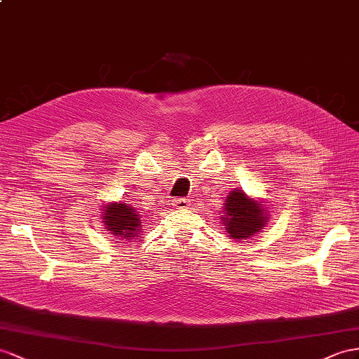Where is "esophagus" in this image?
<instances>
[{
    "label": "esophagus",
    "mask_w": 359,
    "mask_h": 359,
    "mask_svg": "<svg viewBox=\"0 0 359 359\" xmlns=\"http://www.w3.org/2000/svg\"><path fill=\"white\" fill-rule=\"evenodd\" d=\"M172 206L176 209H187L189 206V200L188 198H176L174 200Z\"/></svg>",
    "instance_id": "34e87169"
}]
</instances>
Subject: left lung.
<instances>
[{
	"instance_id": "1",
	"label": "left lung",
	"mask_w": 359,
	"mask_h": 359,
	"mask_svg": "<svg viewBox=\"0 0 359 359\" xmlns=\"http://www.w3.org/2000/svg\"><path fill=\"white\" fill-rule=\"evenodd\" d=\"M270 223L265 201L247 196L243 189H232L223 206L222 224L227 236L235 241H244L262 232Z\"/></svg>"
}]
</instances>
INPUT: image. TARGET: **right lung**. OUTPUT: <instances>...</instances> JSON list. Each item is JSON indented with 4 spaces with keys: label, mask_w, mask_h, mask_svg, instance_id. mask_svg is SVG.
Masks as SVG:
<instances>
[{
    "label": "right lung",
    "mask_w": 359,
    "mask_h": 359,
    "mask_svg": "<svg viewBox=\"0 0 359 359\" xmlns=\"http://www.w3.org/2000/svg\"><path fill=\"white\" fill-rule=\"evenodd\" d=\"M101 219L107 232L119 241H132L142 233V219L136 208L126 201H109L103 206Z\"/></svg>",
    "instance_id": "1"
}]
</instances>
